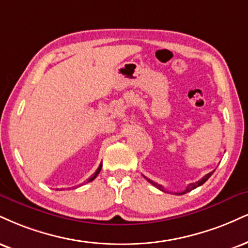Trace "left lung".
Instances as JSON below:
<instances>
[{
  "instance_id": "8db88e82",
  "label": "left lung",
  "mask_w": 248,
  "mask_h": 248,
  "mask_svg": "<svg viewBox=\"0 0 248 248\" xmlns=\"http://www.w3.org/2000/svg\"><path fill=\"white\" fill-rule=\"evenodd\" d=\"M215 171H213V172H210V173H208V174H205L203 178L201 179V180H199V181H196V183H193V184H189L188 186L186 187V189L185 190H183V192H179V193H174V194H177V195H183V194H186V193H188V192H190V190H193L194 188H196V187H199V186H201V185H203L205 181L208 180V179H209L210 177H211V174H213ZM145 178V177H144ZM147 179V180L149 181V183H150L151 185H154L155 187H156V188H158V189H160L162 190V192H168V190H165L164 189V187L162 186V185H159V184H157V183H155V181H153V180H150V179H148V178H145Z\"/></svg>"
}]
</instances>
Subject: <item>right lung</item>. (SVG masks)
<instances>
[{
  "instance_id": "add662e5",
  "label": "right lung",
  "mask_w": 248,
  "mask_h": 248,
  "mask_svg": "<svg viewBox=\"0 0 248 248\" xmlns=\"http://www.w3.org/2000/svg\"><path fill=\"white\" fill-rule=\"evenodd\" d=\"M100 170H101V164H100V165H99V168H98V169H97V171H95V172L93 173V174H92V175H91V177H90V178H89L88 183H90V181H92V180H93V179H95V177H97V175H98V174H99ZM84 184H85V183H84ZM73 188H74V187H73Z\"/></svg>"
}]
</instances>
